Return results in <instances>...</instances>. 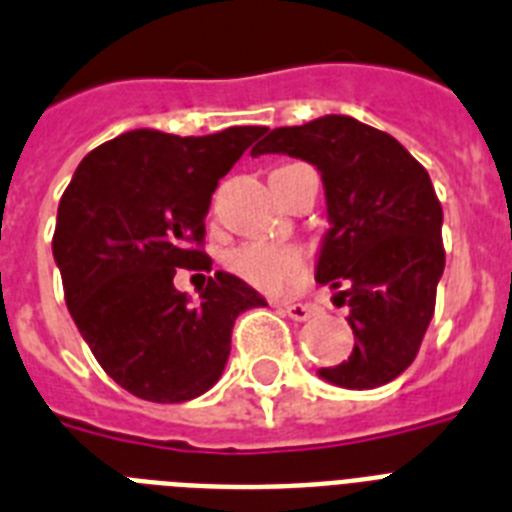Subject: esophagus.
Wrapping results in <instances>:
<instances>
[{
  "mask_svg": "<svg viewBox=\"0 0 512 512\" xmlns=\"http://www.w3.org/2000/svg\"><path fill=\"white\" fill-rule=\"evenodd\" d=\"M278 310H281V313H286L289 315V318H292V321H307V318H313V313H315V307H310V305H305V302H278Z\"/></svg>",
  "mask_w": 512,
  "mask_h": 512,
  "instance_id": "34e87169",
  "label": "esophagus"
}]
</instances>
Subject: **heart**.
<instances>
[{"label": "heart", "mask_w": 512, "mask_h": 512, "mask_svg": "<svg viewBox=\"0 0 512 512\" xmlns=\"http://www.w3.org/2000/svg\"><path fill=\"white\" fill-rule=\"evenodd\" d=\"M228 270L260 292H281L305 273V252L294 244L247 242L226 257Z\"/></svg>", "instance_id": "obj_1"}]
</instances>
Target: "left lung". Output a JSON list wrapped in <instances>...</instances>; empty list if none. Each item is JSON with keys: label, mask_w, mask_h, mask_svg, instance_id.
<instances>
[{"label": "left lung", "mask_w": 512, "mask_h": 512, "mask_svg": "<svg viewBox=\"0 0 512 512\" xmlns=\"http://www.w3.org/2000/svg\"><path fill=\"white\" fill-rule=\"evenodd\" d=\"M289 155L318 168L331 228L315 281L347 302L355 347L318 376L376 389L418 355L444 270L442 205L431 178L400 141L350 115L273 128L252 157Z\"/></svg>", "instance_id": "8db88e82"}]
</instances>
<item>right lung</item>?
<instances>
[{
  "instance_id": "obj_1",
  "label": "right lung",
  "mask_w": 512,
  "mask_h": 512,
  "mask_svg": "<svg viewBox=\"0 0 512 512\" xmlns=\"http://www.w3.org/2000/svg\"><path fill=\"white\" fill-rule=\"evenodd\" d=\"M263 134L136 128L83 157L62 194L52 255L68 310L107 376L141 400L205 394L226 368L236 318L268 305L226 270L197 302L173 286L176 268L213 265L202 252L213 191Z\"/></svg>"
}]
</instances>
